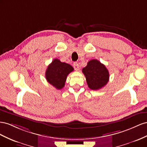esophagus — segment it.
<instances>
[{
    "label": "esophagus",
    "instance_id": "obj_1",
    "mask_svg": "<svg viewBox=\"0 0 147 147\" xmlns=\"http://www.w3.org/2000/svg\"><path fill=\"white\" fill-rule=\"evenodd\" d=\"M73 67L74 69L76 71H78L79 69V65L78 63V62H74L73 63Z\"/></svg>",
    "mask_w": 147,
    "mask_h": 147
}]
</instances>
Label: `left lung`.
Masks as SVG:
<instances>
[{"label":"left lung","instance_id":"1","mask_svg":"<svg viewBox=\"0 0 147 147\" xmlns=\"http://www.w3.org/2000/svg\"><path fill=\"white\" fill-rule=\"evenodd\" d=\"M90 89L97 90L105 86L109 81L108 70L97 60H91L82 70Z\"/></svg>","mask_w":147,"mask_h":147}]
</instances>
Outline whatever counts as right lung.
Listing matches in <instances>:
<instances>
[{"mask_svg":"<svg viewBox=\"0 0 147 147\" xmlns=\"http://www.w3.org/2000/svg\"><path fill=\"white\" fill-rule=\"evenodd\" d=\"M73 70L72 66L55 58L48 66L45 78L49 83L60 90L65 86L67 76Z\"/></svg>","mask_w":147,"mask_h":147,"instance_id":"1","label":"right lung"}]
</instances>
